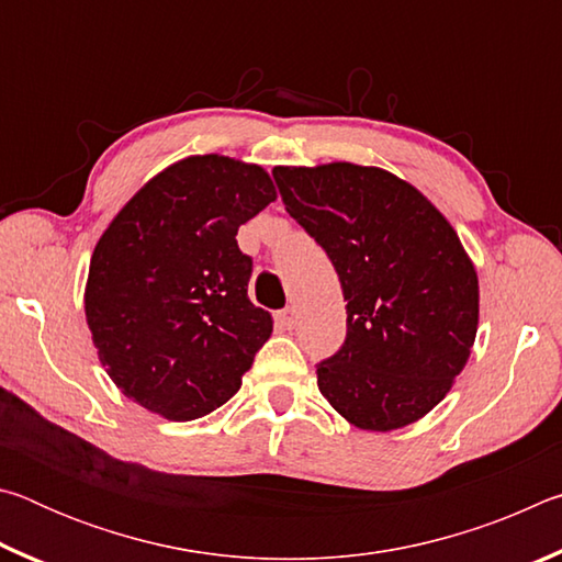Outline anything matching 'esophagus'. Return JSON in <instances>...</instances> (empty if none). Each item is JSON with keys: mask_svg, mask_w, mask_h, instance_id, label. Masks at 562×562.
I'll return each mask as SVG.
<instances>
[{"mask_svg": "<svg viewBox=\"0 0 562 562\" xmlns=\"http://www.w3.org/2000/svg\"><path fill=\"white\" fill-rule=\"evenodd\" d=\"M278 325L284 329H294L297 327V310L294 307H284L282 312H278Z\"/></svg>", "mask_w": 562, "mask_h": 562, "instance_id": "1", "label": "esophagus"}]
</instances>
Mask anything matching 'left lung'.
Instances as JSON below:
<instances>
[{
    "label": "left lung",
    "mask_w": 562,
    "mask_h": 562,
    "mask_svg": "<svg viewBox=\"0 0 562 562\" xmlns=\"http://www.w3.org/2000/svg\"><path fill=\"white\" fill-rule=\"evenodd\" d=\"M288 213L325 247L347 302V339L317 386L361 431L418 422L451 392L479 329V274L422 190L347 160L272 170Z\"/></svg>",
    "instance_id": "8db88e82"
}]
</instances>
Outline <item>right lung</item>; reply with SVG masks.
<instances>
[{
    "label": "right lung",
    "mask_w": 562,
    "mask_h": 562,
    "mask_svg": "<svg viewBox=\"0 0 562 562\" xmlns=\"http://www.w3.org/2000/svg\"><path fill=\"white\" fill-rule=\"evenodd\" d=\"M278 201L268 170L188 156L121 207L93 247L83 312L106 374L131 402L193 422L243 384L272 315L247 297L237 227Z\"/></svg>",
    "instance_id": "add662e5"
}]
</instances>
